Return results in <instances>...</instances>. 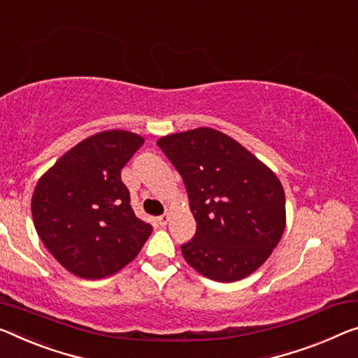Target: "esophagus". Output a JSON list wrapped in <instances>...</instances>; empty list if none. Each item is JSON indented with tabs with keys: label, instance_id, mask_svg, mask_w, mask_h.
I'll return each mask as SVG.
<instances>
[{
	"label": "esophagus",
	"instance_id": "34e87169",
	"mask_svg": "<svg viewBox=\"0 0 358 358\" xmlns=\"http://www.w3.org/2000/svg\"><path fill=\"white\" fill-rule=\"evenodd\" d=\"M168 221H169V213H164L163 216H160L158 217V224L162 225V227H164V225L168 224Z\"/></svg>",
	"mask_w": 358,
	"mask_h": 358
}]
</instances>
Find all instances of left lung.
Returning <instances> with one entry per match:
<instances>
[{"instance_id": "obj_1", "label": "left lung", "mask_w": 358, "mask_h": 358, "mask_svg": "<svg viewBox=\"0 0 358 358\" xmlns=\"http://www.w3.org/2000/svg\"><path fill=\"white\" fill-rule=\"evenodd\" d=\"M182 176L196 232L180 246L189 266L216 282L257 271L287 225L283 185L271 168L232 137L196 128L158 139Z\"/></svg>"}]
</instances>
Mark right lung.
Masks as SVG:
<instances>
[{
  "mask_svg": "<svg viewBox=\"0 0 358 358\" xmlns=\"http://www.w3.org/2000/svg\"><path fill=\"white\" fill-rule=\"evenodd\" d=\"M144 137L110 129L81 141L41 176L31 196L38 235L76 277H108L139 255L152 225L131 208L122 169Z\"/></svg>",
  "mask_w": 358,
  "mask_h": 358,
  "instance_id": "add662e5",
  "label": "right lung"
}]
</instances>
